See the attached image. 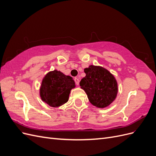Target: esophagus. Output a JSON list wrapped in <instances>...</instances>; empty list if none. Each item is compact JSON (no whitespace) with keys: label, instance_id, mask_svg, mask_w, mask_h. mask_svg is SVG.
Returning a JSON list of instances; mask_svg holds the SVG:
<instances>
[{"label":"esophagus","instance_id":"esophagus-1","mask_svg":"<svg viewBox=\"0 0 156 156\" xmlns=\"http://www.w3.org/2000/svg\"><path fill=\"white\" fill-rule=\"evenodd\" d=\"M74 80H75V83H76L77 85H79V79L77 77H75Z\"/></svg>","mask_w":156,"mask_h":156}]
</instances>
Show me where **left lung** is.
<instances>
[{
	"mask_svg": "<svg viewBox=\"0 0 156 156\" xmlns=\"http://www.w3.org/2000/svg\"><path fill=\"white\" fill-rule=\"evenodd\" d=\"M86 76L80 86L87 94L89 101L98 108H105L115 100L119 88L116 79L109 71L100 66L90 65L84 69Z\"/></svg>",
	"mask_w": 156,
	"mask_h": 156,
	"instance_id": "left-lung-1",
	"label": "left lung"
}]
</instances>
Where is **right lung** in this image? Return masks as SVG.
I'll use <instances>...</instances> for the list:
<instances>
[{"label":"right lung","instance_id":"right-lung-1","mask_svg":"<svg viewBox=\"0 0 156 156\" xmlns=\"http://www.w3.org/2000/svg\"><path fill=\"white\" fill-rule=\"evenodd\" d=\"M75 88L72 77L54 69L42 79L40 88L41 100L51 107H58L68 102L71 90Z\"/></svg>","mask_w":156,"mask_h":156}]
</instances>
